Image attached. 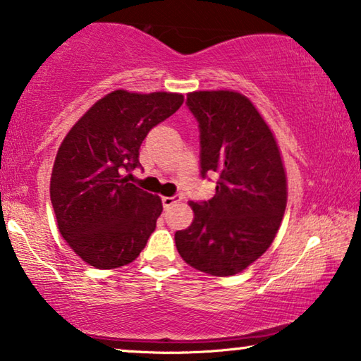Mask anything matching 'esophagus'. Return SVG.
Returning <instances> with one entry per match:
<instances>
[{
  "label": "esophagus",
  "instance_id": "1",
  "mask_svg": "<svg viewBox=\"0 0 361 361\" xmlns=\"http://www.w3.org/2000/svg\"><path fill=\"white\" fill-rule=\"evenodd\" d=\"M180 201H181V196H165V197H162V204H164L165 209L171 207L173 204L180 202Z\"/></svg>",
  "mask_w": 361,
  "mask_h": 361
}]
</instances>
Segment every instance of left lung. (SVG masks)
Segmentation results:
<instances>
[{
    "mask_svg": "<svg viewBox=\"0 0 361 361\" xmlns=\"http://www.w3.org/2000/svg\"><path fill=\"white\" fill-rule=\"evenodd\" d=\"M186 104L201 129V175H217L215 195L190 202L195 219L175 233L186 264L235 276L264 255L287 206V173L276 136L248 97L196 90Z\"/></svg>",
    "mask_w": 361,
    "mask_h": 361,
    "instance_id": "obj_1",
    "label": "left lung"
}]
</instances>
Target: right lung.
<instances>
[{
	"mask_svg": "<svg viewBox=\"0 0 361 361\" xmlns=\"http://www.w3.org/2000/svg\"><path fill=\"white\" fill-rule=\"evenodd\" d=\"M185 102L175 92H113L97 100L64 136L51 170L58 230L95 269L133 262L162 214V199L128 181L147 133Z\"/></svg>",
	"mask_w": 361,
	"mask_h": 361,
	"instance_id": "1",
	"label": "right lung"
}]
</instances>
